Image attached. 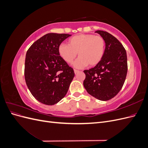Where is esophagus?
Listing matches in <instances>:
<instances>
[{
    "label": "esophagus",
    "mask_w": 148,
    "mask_h": 148,
    "mask_svg": "<svg viewBox=\"0 0 148 148\" xmlns=\"http://www.w3.org/2000/svg\"><path fill=\"white\" fill-rule=\"evenodd\" d=\"M74 72H75V74H77V73H78V72H79V71H78V70H76V69H75V70H74Z\"/></svg>",
    "instance_id": "esophagus-1"
}]
</instances>
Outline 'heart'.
Segmentation results:
<instances>
[{
  "mask_svg": "<svg viewBox=\"0 0 148 148\" xmlns=\"http://www.w3.org/2000/svg\"><path fill=\"white\" fill-rule=\"evenodd\" d=\"M105 50L104 38L92 34L74 36L69 39V44H61L58 47L59 56L68 64L72 63L78 53L79 58L74 64L77 68L96 66L102 59Z\"/></svg>",
  "mask_w": 148,
  "mask_h": 148,
  "instance_id": "1",
  "label": "heart"
}]
</instances>
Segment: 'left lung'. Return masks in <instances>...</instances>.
Wrapping results in <instances>:
<instances>
[{
	"instance_id": "obj_1",
	"label": "left lung",
	"mask_w": 148,
	"mask_h": 148,
	"mask_svg": "<svg viewBox=\"0 0 148 148\" xmlns=\"http://www.w3.org/2000/svg\"><path fill=\"white\" fill-rule=\"evenodd\" d=\"M95 33L105 39V53L99 64L83 71L86 75L83 85L92 96L101 101H108L117 95L123 87L128 70L127 52L114 36L101 30Z\"/></svg>"
}]
</instances>
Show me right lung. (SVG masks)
<instances>
[{
	"label": "right lung",
	"mask_w": 148,
	"mask_h": 148,
	"mask_svg": "<svg viewBox=\"0 0 148 148\" xmlns=\"http://www.w3.org/2000/svg\"><path fill=\"white\" fill-rule=\"evenodd\" d=\"M70 36L46 34L35 41L26 52L25 82L31 95L44 104L53 105L63 99L73 79V69L58 52L60 44Z\"/></svg>",
	"instance_id": "add662e5"
}]
</instances>
